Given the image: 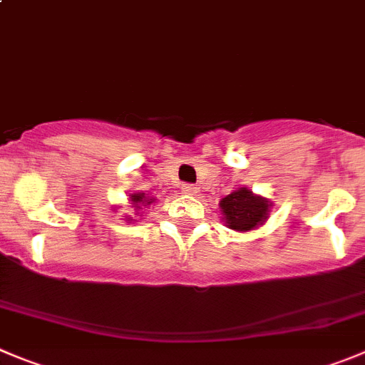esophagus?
<instances>
[{
    "label": "esophagus",
    "mask_w": 365,
    "mask_h": 365,
    "mask_svg": "<svg viewBox=\"0 0 365 365\" xmlns=\"http://www.w3.org/2000/svg\"><path fill=\"white\" fill-rule=\"evenodd\" d=\"M182 190H183V194H194L196 192V187H194L192 183H183Z\"/></svg>",
    "instance_id": "obj_1"
}]
</instances>
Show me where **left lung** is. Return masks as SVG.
Here are the masks:
<instances>
[{"instance_id": "8db88e82", "label": "left lung", "mask_w": 365, "mask_h": 365, "mask_svg": "<svg viewBox=\"0 0 365 365\" xmlns=\"http://www.w3.org/2000/svg\"><path fill=\"white\" fill-rule=\"evenodd\" d=\"M221 212L225 214V223L234 230H252L263 223L268 216V202L261 196L252 194L247 187L234 190L220 202Z\"/></svg>"}]
</instances>
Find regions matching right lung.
I'll return each mask as SVG.
<instances>
[{"label": "right lung", "mask_w": 365, "mask_h": 365, "mask_svg": "<svg viewBox=\"0 0 365 365\" xmlns=\"http://www.w3.org/2000/svg\"><path fill=\"white\" fill-rule=\"evenodd\" d=\"M129 202H131V207H135V210H138L142 205H149V203H151V200L145 198L144 192H135V194H131Z\"/></svg>", "instance_id": "right-lung-1"}]
</instances>
